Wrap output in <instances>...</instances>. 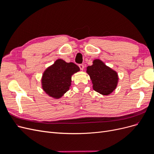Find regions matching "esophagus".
<instances>
[{
    "instance_id": "obj_1",
    "label": "esophagus",
    "mask_w": 154,
    "mask_h": 154,
    "mask_svg": "<svg viewBox=\"0 0 154 154\" xmlns=\"http://www.w3.org/2000/svg\"><path fill=\"white\" fill-rule=\"evenodd\" d=\"M79 67H80V70H82V71H83V69H84V66H83V64H80V65H79Z\"/></svg>"
}]
</instances>
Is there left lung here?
Instances as JSON below:
<instances>
[{
	"label": "left lung",
	"instance_id": "left-lung-1",
	"mask_svg": "<svg viewBox=\"0 0 154 154\" xmlns=\"http://www.w3.org/2000/svg\"><path fill=\"white\" fill-rule=\"evenodd\" d=\"M86 72L92 81L93 89L102 95L110 94L117 87L119 80L117 72L100 59L94 60L92 66L87 67Z\"/></svg>",
	"mask_w": 154,
	"mask_h": 154
}]
</instances>
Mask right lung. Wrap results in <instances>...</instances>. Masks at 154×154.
Segmentation results:
<instances>
[{
  "label": "right lung",
  "instance_id": "1",
  "mask_svg": "<svg viewBox=\"0 0 154 154\" xmlns=\"http://www.w3.org/2000/svg\"><path fill=\"white\" fill-rule=\"evenodd\" d=\"M80 71V68L72 62L67 63L58 59L45 70L42 77V87L49 96L54 99L62 97L69 90L71 77Z\"/></svg>",
  "mask_w": 154,
  "mask_h": 154
}]
</instances>
